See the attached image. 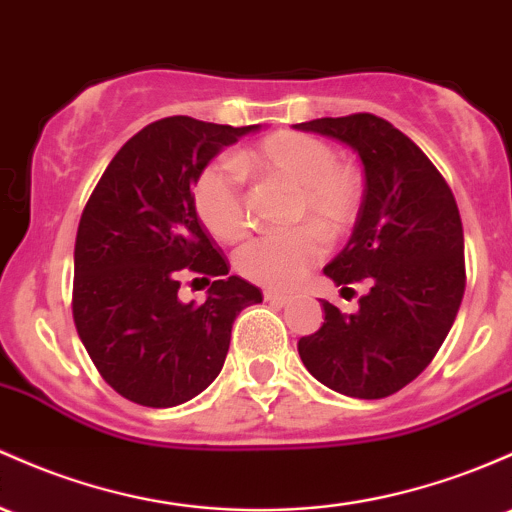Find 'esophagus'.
Masks as SVG:
<instances>
[{"mask_svg": "<svg viewBox=\"0 0 512 512\" xmlns=\"http://www.w3.org/2000/svg\"><path fill=\"white\" fill-rule=\"evenodd\" d=\"M294 296L291 294H282V291H274V289H265V301L269 303H279V306H286Z\"/></svg>", "mask_w": 512, "mask_h": 512, "instance_id": "obj_1", "label": "esophagus"}]
</instances>
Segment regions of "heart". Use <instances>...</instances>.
Segmentation results:
<instances>
[{"mask_svg":"<svg viewBox=\"0 0 512 512\" xmlns=\"http://www.w3.org/2000/svg\"><path fill=\"white\" fill-rule=\"evenodd\" d=\"M238 167L262 182L291 189L286 218L303 223L282 233H262L238 252L240 274L257 284L286 289L299 284L323 257L325 240H338L359 221L364 179L338 160L328 140L299 131L269 133L235 157ZM194 209L218 240H240L247 230V201L233 167L211 162L194 182Z\"/></svg>","mask_w":512,"mask_h":512,"instance_id":"heart-1","label":"heart"}]
</instances>
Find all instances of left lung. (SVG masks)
<instances>
[{
  "label": "left lung",
  "instance_id": "obj_1",
  "mask_svg": "<svg viewBox=\"0 0 512 512\" xmlns=\"http://www.w3.org/2000/svg\"><path fill=\"white\" fill-rule=\"evenodd\" d=\"M357 150L364 204L345 250L323 269L347 289L367 282L357 313L323 301L325 320L299 340L320 384L352 398H386L423 372L445 342L466 286L457 201L428 155L374 114L296 123Z\"/></svg>",
  "mask_w": 512,
  "mask_h": 512
}]
</instances>
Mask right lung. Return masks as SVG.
Instances as JSON below:
<instances>
[{
  "label": "right lung",
  "mask_w": 512,
  "mask_h": 512,
  "mask_svg": "<svg viewBox=\"0 0 512 512\" xmlns=\"http://www.w3.org/2000/svg\"><path fill=\"white\" fill-rule=\"evenodd\" d=\"M255 128L192 116L150 123L114 155L84 206L72 318L101 379L138 406L199 396L226 362L235 316L262 301L257 286L228 277L192 194L211 157ZM187 273L214 279L199 307L176 296Z\"/></svg>",
  "instance_id": "add662e5"
}]
</instances>
